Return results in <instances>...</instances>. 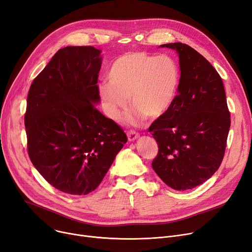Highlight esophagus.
I'll use <instances>...</instances> for the list:
<instances>
[{"mask_svg":"<svg viewBox=\"0 0 252 252\" xmlns=\"http://www.w3.org/2000/svg\"><path fill=\"white\" fill-rule=\"evenodd\" d=\"M139 136H140V135L137 133V131H135V130H129L128 133H127V139H128L129 142H133V141L137 140V139L139 138Z\"/></svg>","mask_w":252,"mask_h":252,"instance_id":"obj_1","label":"esophagus"}]
</instances>
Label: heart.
Masks as SVG:
<instances>
[{
  "label": "heart",
  "instance_id": "1",
  "mask_svg": "<svg viewBox=\"0 0 252 252\" xmlns=\"http://www.w3.org/2000/svg\"><path fill=\"white\" fill-rule=\"evenodd\" d=\"M109 82L99 85L104 109L118 119L127 108L128 98L135 110L128 122L139 124L145 117L156 119L173 105L180 83V70L174 58L146 52H127L112 63Z\"/></svg>",
  "mask_w": 252,
  "mask_h": 252
}]
</instances>
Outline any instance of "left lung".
<instances>
[{
	"label": "left lung",
	"instance_id": "left-lung-1",
	"mask_svg": "<svg viewBox=\"0 0 252 252\" xmlns=\"http://www.w3.org/2000/svg\"><path fill=\"white\" fill-rule=\"evenodd\" d=\"M177 50L181 77L169 110L149 127L158 144L152 167L168 187L199 186L220 167L231 126L221 77L201 54L182 43Z\"/></svg>",
	"mask_w": 252,
	"mask_h": 252
}]
</instances>
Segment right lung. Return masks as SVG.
Returning a JSON list of instances; mask_svg holds the SVG:
<instances>
[{
  "label": "right lung",
  "mask_w": 252,
  "mask_h": 252,
  "mask_svg": "<svg viewBox=\"0 0 252 252\" xmlns=\"http://www.w3.org/2000/svg\"><path fill=\"white\" fill-rule=\"evenodd\" d=\"M101 51L60 49L30 88L24 115L29 156L53 187L71 195L94 191L127 142L99 102Z\"/></svg>",
  "instance_id": "add662e5"
}]
</instances>
